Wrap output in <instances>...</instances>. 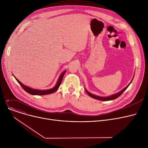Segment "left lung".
<instances>
[{
	"label": "left lung",
	"mask_w": 148,
	"mask_h": 148,
	"mask_svg": "<svg viewBox=\"0 0 148 148\" xmlns=\"http://www.w3.org/2000/svg\"><path fill=\"white\" fill-rule=\"evenodd\" d=\"M133 78H134V77H133ZM133 79H132V80L131 81V82L127 85V86L125 88H123L122 90H121L119 91V92L116 93V94H113V95H112L108 96V97H99V96H98V95H96L91 94V93H90L89 91H88L86 89H85V90H86V93H87L88 95L89 96H90V97H92V98H94V99H98V100H100V101H106L113 100V99H116V98H118V97L122 94V93L128 88V87L130 86V84H131V83L132 82V81H133Z\"/></svg>",
	"instance_id": "1"
}]
</instances>
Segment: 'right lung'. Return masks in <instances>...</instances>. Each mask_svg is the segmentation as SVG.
Returning a JSON list of instances; mask_svg holds the SVG:
<instances>
[{
    "label": "right lung",
    "instance_id": "1",
    "mask_svg": "<svg viewBox=\"0 0 148 148\" xmlns=\"http://www.w3.org/2000/svg\"><path fill=\"white\" fill-rule=\"evenodd\" d=\"M65 71H66V70L60 75L55 86H54L53 88H51L49 89H45V90L35 89H33V88H31L30 87H28V86H26V85H25L24 84H23L21 82H20L16 78V77H15V76L14 75H13L15 77V79H16V80L17 81V82L21 85V86L23 88V89H24L26 92L29 93V94H30L31 95H48V94H53V93L56 92L58 89V88H59L60 85L61 84V82L62 81V79H63V77L65 73Z\"/></svg>",
    "mask_w": 148,
    "mask_h": 148
}]
</instances>
